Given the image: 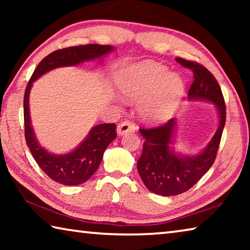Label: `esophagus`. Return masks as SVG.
<instances>
[{"mask_svg": "<svg viewBox=\"0 0 250 250\" xmlns=\"http://www.w3.org/2000/svg\"><path fill=\"white\" fill-rule=\"evenodd\" d=\"M135 125L133 124H131L130 121H124L119 124L117 128V132L119 135H124L128 132H134L135 131Z\"/></svg>", "mask_w": 250, "mask_h": 250, "instance_id": "34e87169", "label": "esophagus"}]
</instances>
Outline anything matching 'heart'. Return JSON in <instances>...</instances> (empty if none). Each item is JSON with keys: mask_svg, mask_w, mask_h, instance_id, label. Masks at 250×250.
Masks as SVG:
<instances>
[{"mask_svg": "<svg viewBox=\"0 0 250 250\" xmlns=\"http://www.w3.org/2000/svg\"><path fill=\"white\" fill-rule=\"evenodd\" d=\"M118 86L129 100L140 101V116L151 124L168 119L185 90L179 76L170 74L167 67L153 62L131 67L118 79Z\"/></svg>", "mask_w": 250, "mask_h": 250, "instance_id": "1", "label": "heart"}]
</instances>
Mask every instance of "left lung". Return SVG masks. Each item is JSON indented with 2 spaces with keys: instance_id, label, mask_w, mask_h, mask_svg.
Instances as JSON below:
<instances>
[{
  "instance_id": "1",
  "label": "left lung",
  "mask_w": 250,
  "mask_h": 250,
  "mask_svg": "<svg viewBox=\"0 0 250 250\" xmlns=\"http://www.w3.org/2000/svg\"><path fill=\"white\" fill-rule=\"evenodd\" d=\"M175 61L193 71L194 79L188 90V98L208 100L216 104L219 125L206 149L195 156H180L170 150L174 119L153 128L141 126L140 132L146 140L137 163L138 172L151 192L163 196L179 195L188 191L209 170L216 159L226 121L225 100L213 74L196 62L181 57H176Z\"/></svg>"
}]
</instances>
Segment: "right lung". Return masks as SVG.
Returning a JSON list of instances; mask_svg holds the SVG:
<instances>
[{
  "label": "right lung",
  "instance_id": "1",
  "mask_svg": "<svg viewBox=\"0 0 250 250\" xmlns=\"http://www.w3.org/2000/svg\"><path fill=\"white\" fill-rule=\"evenodd\" d=\"M112 46L87 44L57 49L47 55L34 70L24 94V130L26 145L39 167L53 181L64 185H78L89 180L99 167L104 150L117 138L115 124H103L91 129L86 140L75 151L54 155L39 146L31 125L28 96L32 83L47 71L57 67L75 66L84 61L99 58L112 50Z\"/></svg>",
  "mask_w": 250,
  "mask_h": 250
}]
</instances>
